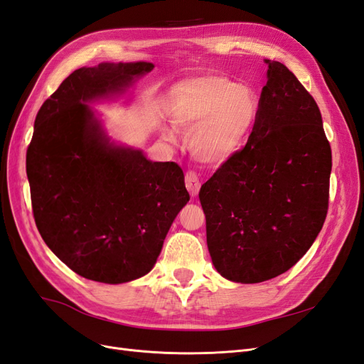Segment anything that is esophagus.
Here are the masks:
<instances>
[{"label": "esophagus", "instance_id": "1", "mask_svg": "<svg viewBox=\"0 0 364 364\" xmlns=\"http://www.w3.org/2000/svg\"><path fill=\"white\" fill-rule=\"evenodd\" d=\"M200 185H202V183H200V181H199V176H197L196 171H193V170L186 171V174H185V186H186V190L190 191L191 196H197V194H199Z\"/></svg>", "mask_w": 364, "mask_h": 364}]
</instances>
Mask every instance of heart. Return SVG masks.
Returning <instances> with one entry per match:
<instances>
[{
	"label": "heart",
	"instance_id": "1",
	"mask_svg": "<svg viewBox=\"0 0 364 364\" xmlns=\"http://www.w3.org/2000/svg\"><path fill=\"white\" fill-rule=\"evenodd\" d=\"M259 100L247 86L220 74H206L178 85L171 92L170 117L192 130L190 147L200 162L220 167L232 159L257 123ZM171 138V134H167Z\"/></svg>",
	"mask_w": 364,
	"mask_h": 364
}]
</instances>
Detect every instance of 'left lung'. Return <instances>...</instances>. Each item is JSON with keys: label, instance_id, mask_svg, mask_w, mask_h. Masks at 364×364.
<instances>
[{"label": "left lung", "instance_id": "1", "mask_svg": "<svg viewBox=\"0 0 364 364\" xmlns=\"http://www.w3.org/2000/svg\"><path fill=\"white\" fill-rule=\"evenodd\" d=\"M269 65L246 146L220 165L199 199L217 272L255 284L291 269L328 213L331 146L311 94L281 62Z\"/></svg>", "mask_w": 364, "mask_h": 364}]
</instances>
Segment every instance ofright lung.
Returning a JSON list of instances; mask_svg holds the SVG:
<instances>
[{"instance_id": "right-lung-1", "label": "right lung", "mask_w": 364, "mask_h": 364, "mask_svg": "<svg viewBox=\"0 0 364 364\" xmlns=\"http://www.w3.org/2000/svg\"><path fill=\"white\" fill-rule=\"evenodd\" d=\"M155 65L75 70L41 106L27 149L33 217L41 237L80 277L129 282L149 273L190 200L176 162H151L109 142L91 107Z\"/></svg>"}]
</instances>
